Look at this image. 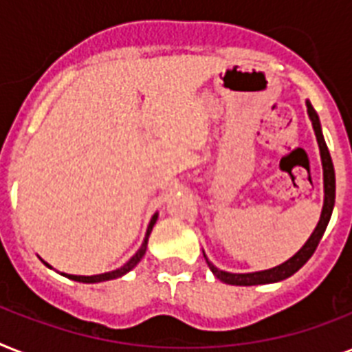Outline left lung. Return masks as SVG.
<instances>
[{"label":"left lung","instance_id":"obj_1","mask_svg":"<svg viewBox=\"0 0 352 352\" xmlns=\"http://www.w3.org/2000/svg\"><path fill=\"white\" fill-rule=\"evenodd\" d=\"M307 109H309V117L312 120V127H314V133H316L318 144H320V153H322V164H323V184H325V203H323L322 217H320V223H318L316 230L312 232V235L309 237L303 248H301L296 256H292L289 261H285L283 265L279 267H274L270 270H263V272H252V274H230L223 272L219 268H215L212 263L206 259L210 270L215 274V278L225 281L228 285H243V287H250V285H265V283H276V281H281V279L290 278L292 274H296L303 265H305L311 256L314 254V250L318 248V243L322 239L323 232L327 228L329 219H331V214H333L334 206V192H336V179H334V166L333 159H331V153H329L327 144H325V138L322 135V126H320V118H318L314 107L311 106V102H307ZM206 257V256H204Z\"/></svg>","mask_w":352,"mask_h":352}]
</instances>
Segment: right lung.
Listing matches in <instances>:
<instances>
[{"mask_svg":"<svg viewBox=\"0 0 352 352\" xmlns=\"http://www.w3.org/2000/svg\"><path fill=\"white\" fill-rule=\"evenodd\" d=\"M155 221H157V214L151 217V221H149V226H148V232H146V237H144V243L142 246H140V250L135 254V256L129 259V261L124 265V267L117 268V270H113V272H106V274H98V276H73V274H65L69 279H74V281H82V283H98V281H107V279H115V278H120V276H124L126 272H129L135 265H137L140 259H142V256L146 254V248H148V237L149 234H151V230H153V225Z\"/></svg>","mask_w":352,"mask_h":352,"instance_id":"right-lung-1","label":"right lung"}]
</instances>
